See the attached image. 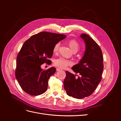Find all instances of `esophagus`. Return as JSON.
I'll return each instance as SVG.
<instances>
[{
	"label": "esophagus",
	"instance_id": "esophagus-1",
	"mask_svg": "<svg viewBox=\"0 0 121 121\" xmlns=\"http://www.w3.org/2000/svg\"><path fill=\"white\" fill-rule=\"evenodd\" d=\"M61 70H62V69H61L59 68H56V71H61Z\"/></svg>",
	"mask_w": 121,
	"mask_h": 121
}]
</instances>
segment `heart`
Wrapping results in <instances>:
<instances>
[{"mask_svg":"<svg viewBox=\"0 0 121 121\" xmlns=\"http://www.w3.org/2000/svg\"><path fill=\"white\" fill-rule=\"evenodd\" d=\"M68 44L71 50H72V52L74 53L77 52L80 49L79 43L76 40L72 39L69 40L68 42ZM59 43H57L53 47V52L55 53H56L58 51V49H59ZM53 64L55 66H56L57 67L61 69H65L67 67L72 65H73V62L71 60L66 59V58H65L63 57H60L56 58V59L54 60Z\"/></svg>","mask_w":121,"mask_h":121,"instance_id":"obj_1","label":"heart"}]
</instances>
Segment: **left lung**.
<instances>
[{"mask_svg":"<svg viewBox=\"0 0 121 121\" xmlns=\"http://www.w3.org/2000/svg\"><path fill=\"white\" fill-rule=\"evenodd\" d=\"M86 44L84 56L79 63L72 68L76 75L65 71L66 77L64 86L68 95L82 99L92 94L101 81L104 69V57L102 51L97 43L89 35L82 34L80 36Z\"/></svg>","mask_w":121,"mask_h":121,"instance_id":"1","label":"left lung"}]
</instances>
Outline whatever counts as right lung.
Returning <instances> with one entry per match:
<instances>
[{
    "label": "right lung",
    "instance_id": "obj_1",
    "mask_svg": "<svg viewBox=\"0 0 121 121\" xmlns=\"http://www.w3.org/2000/svg\"><path fill=\"white\" fill-rule=\"evenodd\" d=\"M67 36L60 34L41 32L26 41L18 53L15 75L21 87L33 96L41 95L47 90L48 79L56 72L52 67L44 70V63L50 65L54 45Z\"/></svg>",
    "mask_w": 121,
    "mask_h": 121
}]
</instances>
